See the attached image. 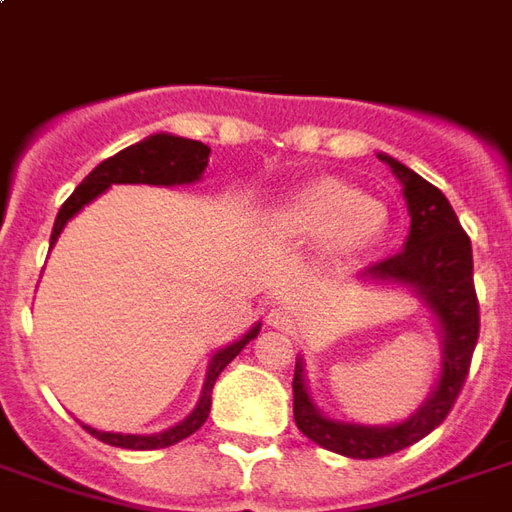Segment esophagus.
Listing matches in <instances>:
<instances>
[{
  "instance_id": "obj_1",
  "label": "esophagus",
  "mask_w": 512,
  "mask_h": 512,
  "mask_svg": "<svg viewBox=\"0 0 512 512\" xmlns=\"http://www.w3.org/2000/svg\"><path fill=\"white\" fill-rule=\"evenodd\" d=\"M268 326H274V329H290L293 326V315L288 310H271L268 312Z\"/></svg>"
}]
</instances>
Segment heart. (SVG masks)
<instances>
[{
  "instance_id": "b5f03b06",
  "label": "heart",
  "mask_w": 512,
  "mask_h": 512,
  "mask_svg": "<svg viewBox=\"0 0 512 512\" xmlns=\"http://www.w3.org/2000/svg\"><path fill=\"white\" fill-rule=\"evenodd\" d=\"M271 224L293 244H321L332 266H351L384 241L389 211L354 183L326 175L290 191Z\"/></svg>"
}]
</instances>
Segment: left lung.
Instances as JSON below:
<instances>
[{
  "label": "left lung",
  "mask_w": 512,
  "mask_h": 512,
  "mask_svg": "<svg viewBox=\"0 0 512 512\" xmlns=\"http://www.w3.org/2000/svg\"><path fill=\"white\" fill-rule=\"evenodd\" d=\"M378 158L389 164L403 186L411 227L403 252L367 268L362 282L406 288L428 307L433 323L439 326L441 367L430 395L411 417L392 425H359L326 417L315 406L304 376V359H296L293 417L299 430L307 439L321 444L323 450L359 461L406 450L425 439L430 430L439 428L450 414L455 397L461 395L480 334V307L472 279V241L463 233L450 200L397 158L386 153H378Z\"/></svg>",
  "instance_id": "8db88e82"
}]
</instances>
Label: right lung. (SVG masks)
<instances>
[{"instance_id":"right-lung-1","label":"right lung","mask_w":512,"mask_h":512,"mask_svg":"<svg viewBox=\"0 0 512 512\" xmlns=\"http://www.w3.org/2000/svg\"><path fill=\"white\" fill-rule=\"evenodd\" d=\"M211 158V147L202 145L197 139H186V136L175 134H150L142 142L120 150L117 156L106 158L98 167L87 175V178L76 186L71 197L65 200V205L57 213V222L51 230V246L57 244V238L65 230V224L71 222L76 213L82 211L84 205H90L95 197H101L109 186L115 183H147V186H191L205 175ZM263 323L257 321L246 334H241L235 343L224 345L208 362V373H205V384H202L200 400L197 406L191 408V414L186 419H180L178 425L161 430V433H109V430H98L84 425V430H90L95 439H101L104 444L112 447H123V450H161L169 444L189 439L194 430H200L205 425V419L211 414V392L216 378L224 367L233 362L235 356L244 351L246 345L255 340L260 334Z\"/></svg>"}]
</instances>
